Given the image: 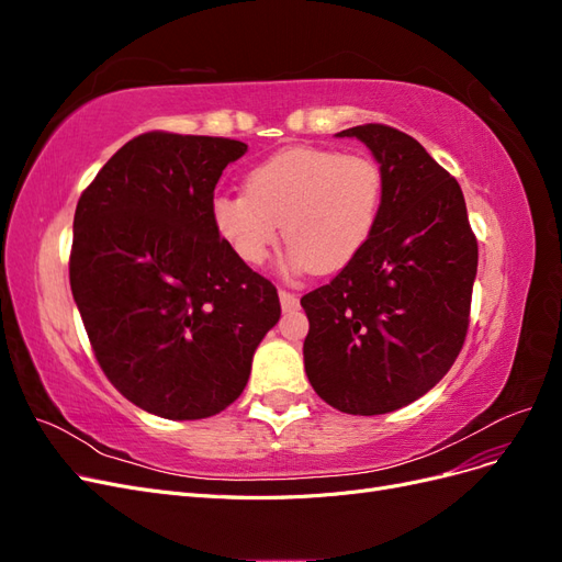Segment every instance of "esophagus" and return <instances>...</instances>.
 <instances>
[{
  "label": "esophagus",
  "instance_id": "esophagus-1",
  "mask_svg": "<svg viewBox=\"0 0 562 562\" xmlns=\"http://www.w3.org/2000/svg\"><path fill=\"white\" fill-rule=\"evenodd\" d=\"M279 300H281V310L283 312H295L300 307L297 295L291 293V291H279Z\"/></svg>",
  "mask_w": 562,
  "mask_h": 562
}]
</instances>
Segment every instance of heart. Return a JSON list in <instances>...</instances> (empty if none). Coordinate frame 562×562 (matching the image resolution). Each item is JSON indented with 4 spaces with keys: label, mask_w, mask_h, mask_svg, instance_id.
I'll list each match as a JSON object with an SVG mask.
<instances>
[{
    "label": "heart",
    "mask_w": 562,
    "mask_h": 562,
    "mask_svg": "<svg viewBox=\"0 0 562 562\" xmlns=\"http://www.w3.org/2000/svg\"><path fill=\"white\" fill-rule=\"evenodd\" d=\"M244 187L246 194L211 203L213 225L236 258L265 265L283 225L288 267L328 274L349 265L375 232L384 178L368 155L302 145L250 168Z\"/></svg>",
    "instance_id": "heart-1"
}]
</instances>
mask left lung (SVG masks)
<instances>
[{
  "label": "left lung",
  "mask_w": 562,
  "mask_h": 562,
  "mask_svg": "<svg viewBox=\"0 0 562 562\" xmlns=\"http://www.w3.org/2000/svg\"><path fill=\"white\" fill-rule=\"evenodd\" d=\"M384 178L375 232L339 274L300 304L304 370L347 415H384L443 380L469 330L479 241L459 182L411 135L353 126Z\"/></svg>",
  "instance_id": "8db88e82"
}]
</instances>
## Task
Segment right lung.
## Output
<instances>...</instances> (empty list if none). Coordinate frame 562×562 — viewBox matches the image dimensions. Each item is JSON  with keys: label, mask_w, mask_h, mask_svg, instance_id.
Wrapping results in <instances>:
<instances>
[{"label": "right lung", "mask_w": 562, "mask_h": 562, "mask_svg": "<svg viewBox=\"0 0 562 562\" xmlns=\"http://www.w3.org/2000/svg\"><path fill=\"white\" fill-rule=\"evenodd\" d=\"M246 149L149 131L79 196L72 295L105 378L151 415L225 411L281 316L274 283L236 258L211 217L220 176Z\"/></svg>", "instance_id": "right-lung-1"}]
</instances>
